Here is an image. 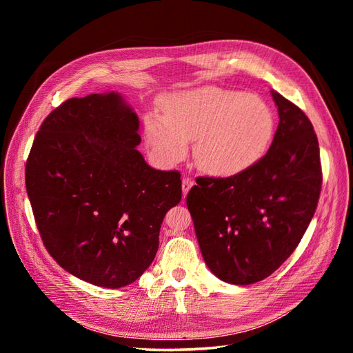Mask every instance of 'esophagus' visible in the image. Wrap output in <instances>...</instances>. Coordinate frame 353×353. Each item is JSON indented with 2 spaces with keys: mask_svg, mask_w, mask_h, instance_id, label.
<instances>
[{
  "mask_svg": "<svg viewBox=\"0 0 353 353\" xmlns=\"http://www.w3.org/2000/svg\"><path fill=\"white\" fill-rule=\"evenodd\" d=\"M193 179L191 178H188V176H185L184 179H183V193H184V196L188 193V190L193 187Z\"/></svg>",
  "mask_w": 353,
  "mask_h": 353,
  "instance_id": "34e87169",
  "label": "esophagus"
}]
</instances>
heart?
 Listing matches in <instances>:
<instances>
[{
	"label": "heart",
	"instance_id": "obj_1",
	"mask_svg": "<svg viewBox=\"0 0 353 353\" xmlns=\"http://www.w3.org/2000/svg\"><path fill=\"white\" fill-rule=\"evenodd\" d=\"M163 114L145 119V140L165 163H176L194 141V162L203 172L230 178L248 172L268 152L275 119L258 95L205 85L169 95Z\"/></svg>",
	"mask_w": 353,
	"mask_h": 353
}]
</instances>
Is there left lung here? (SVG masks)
I'll list each match as a JSON object with an SVG mask.
<instances>
[{"label":"left lung","mask_w":353,"mask_h":353,"mask_svg":"<svg viewBox=\"0 0 353 353\" xmlns=\"http://www.w3.org/2000/svg\"><path fill=\"white\" fill-rule=\"evenodd\" d=\"M280 122L259 163L230 178L199 176L187 194L209 270L230 284H253L284 263L311 222L323 185L314 126L271 91Z\"/></svg>","instance_id":"left-lung-1"}]
</instances>
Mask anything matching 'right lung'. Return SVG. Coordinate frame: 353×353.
Returning a JSON list of instances; mask_svg holds the SVG:
<instances>
[{
	"mask_svg": "<svg viewBox=\"0 0 353 353\" xmlns=\"http://www.w3.org/2000/svg\"><path fill=\"white\" fill-rule=\"evenodd\" d=\"M137 114L119 94L69 99L42 122L26 160V191L42 243L63 270L94 285L134 283L153 262L178 170L137 150Z\"/></svg>",
	"mask_w": 353,
	"mask_h": 353,
	"instance_id": "right-lung-1",
	"label": "right lung"
}]
</instances>
